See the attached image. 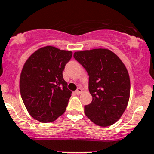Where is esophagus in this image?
Listing matches in <instances>:
<instances>
[{"instance_id": "obj_1", "label": "esophagus", "mask_w": 154, "mask_h": 154, "mask_svg": "<svg viewBox=\"0 0 154 154\" xmlns=\"http://www.w3.org/2000/svg\"><path fill=\"white\" fill-rule=\"evenodd\" d=\"M82 88H78V89L76 90V91H75V94H78V95H79V94H82Z\"/></svg>"}]
</instances>
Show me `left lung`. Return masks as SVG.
<instances>
[{
    "label": "left lung",
    "mask_w": 154,
    "mask_h": 154,
    "mask_svg": "<svg viewBox=\"0 0 154 154\" xmlns=\"http://www.w3.org/2000/svg\"><path fill=\"white\" fill-rule=\"evenodd\" d=\"M73 57L89 75L88 88L92 102L85 113L92 122L109 127L120 119L128 104L130 81L121 59L106 48L76 51Z\"/></svg>",
    "instance_id": "left-lung-1"
}]
</instances>
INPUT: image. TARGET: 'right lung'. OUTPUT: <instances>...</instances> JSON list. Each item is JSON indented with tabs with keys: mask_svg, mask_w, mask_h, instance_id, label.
<instances>
[{
	"mask_svg": "<svg viewBox=\"0 0 154 154\" xmlns=\"http://www.w3.org/2000/svg\"><path fill=\"white\" fill-rule=\"evenodd\" d=\"M72 52L53 46L39 48L30 56L20 76V93L27 112L42 123L52 122L66 111L72 91L63 71Z\"/></svg>",
	"mask_w": 154,
	"mask_h": 154,
	"instance_id": "obj_1",
	"label": "right lung"
}]
</instances>
